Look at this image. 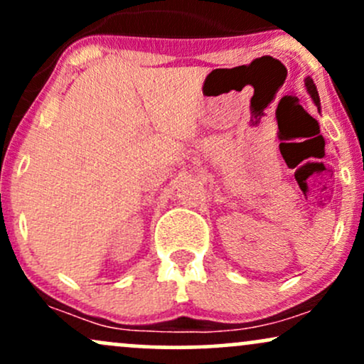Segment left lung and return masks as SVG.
<instances>
[{
  "mask_svg": "<svg viewBox=\"0 0 364 364\" xmlns=\"http://www.w3.org/2000/svg\"><path fill=\"white\" fill-rule=\"evenodd\" d=\"M306 89H308V92H310L311 99H313V101H315V104H316V106H318V109H320V97H318V92H316V87H315V83H313L311 78H306Z\"/></svg>",
  "mask_w": 364,
  "mask_h": 364,
  "instance_id": "obj_1",
  "label": "left lung"
}]
</instances>
